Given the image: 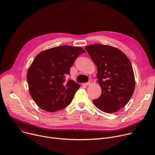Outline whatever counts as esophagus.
<instances>
[{
  "label": "esophagus",
  "instance_id": "34e87169",
  "mask_svg": "<svg viewBox=\"0 0 155 155\" xmlns=\"http://www.w3.org/2000/svg\"><path fill=\"white\" fill-rule=\"evenodd\" d=\"M92 83H93V80H89V81L85 83V85H86V86H89V85H90L91 84H92Z\"/></svg>",
  "mask_w": 155,
  "mask_h": 155
}]
</instances>
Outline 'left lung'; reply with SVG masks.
I'll list each match as a JSON object with an SVG mask.
<instances>
[{"mask_svg":"<svg viewBox=\"0 0 155 155\" xmlns=\"http://www.w3.org/2000/svg\"><path fill=\"white\" fill-rule=\"evenodd\" d=\"M97 66V78L102 89L100 97L93 100L101 111L112 114L124 107L135 89V78L132 65L119 49L96 43L85 47Z\"/></svg>","mask_w":155,"mask_h":155,"instance_id":"1","label":"left lung"}]
</instances>
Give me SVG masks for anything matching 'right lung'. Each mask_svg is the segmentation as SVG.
<instances>
[{
  "instance_id": "right-lung-1",
  "label": "right lung",
  "mask_w": 155,
  "mask_h": 155,
  "mask_svg": "<svg viewBox=\"0 0 155 155\" xmlns=\"http://www.w3.org/2000/svg\"><path fill=\"white\" fill-rule=\"evenodd\" d=\"M85 51L81 47L62 45L38 54L27 73L29 93L35 104L49 112L58 111L72 102L80 84L65 80L76 58Z\"/></svg>"
}]
</instances>
